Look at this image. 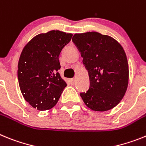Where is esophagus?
Wrapping results in <instances>:
<instances>
[{"instance_id":"obj_1","label":"esophagus","mask_w":146,"mask_h":146,"mask_svg":"<svg viewBox=\"0 0 146 146\" xmlns=\"http://www.w3.org/2000/svg\"><path fill=\"white\" fill-rule=\"evenodd\" d=\"M70 82L71 84H74L75 82H76V79L75 78H71V79H70Z\"/></svg>"}]
</instances>
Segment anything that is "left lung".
<instances>
[{"instance_id":"obj_1","label":"left lung","mask_w":146,"mask_h":146,"mask_svg":"<svg viewBox=\"0 0 146 146\" xmlns=\"http://www.w3.org/2000/svg\"><path fill=\"white\" fill-rule=\"evenodd\" d=\"M73 43L88 70L90 85L80 96L87 107L104 111L117 106L129 83V64L120 43L108 35L92 31L75 34Z\"/></svg>"}]
</instances>
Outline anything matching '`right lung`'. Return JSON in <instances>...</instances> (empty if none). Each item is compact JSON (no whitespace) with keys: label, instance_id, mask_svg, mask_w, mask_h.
<instances>
[{"label":"right lung","instance_id":"obj_1","mask_svg":"<svg viewBox=\"0 0 146 146\" xmlns=\"http://www.w3.org/2000/svg\"><path fill=\"white\" fill-rule=\"evenodd\" d=\"M72 36L53 30L35 36L23 49L17 70L19 85L25 100L34 108H53L67 86L58 73L59 56Z\"/></svg>","mask_w":146,"mask_h":146}]
</instances>
